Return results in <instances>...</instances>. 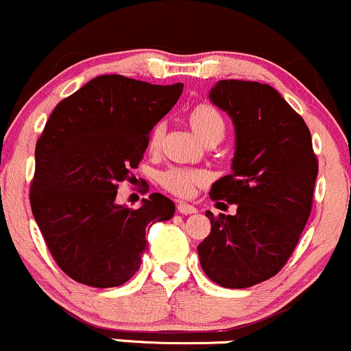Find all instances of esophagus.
<instances>
[{
    "instance_id": "obj_1",
    "label": "esophagus",
    "mask_w": 351,
    "mask_h": 351,
    "mask_svg": "<svg viewBox=\"0 0 351 351\" xmlns=\"http://www.w3.org/2000/svg\"><path fill=\"white\" fill-rule=\"evenodd\" d=\"M197 209L194 208V206L187 204V202H184V201L177 202V213H180V215H194Z\"/></svg>"
}]
</instances>
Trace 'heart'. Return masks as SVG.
I'll return each mask as SVG.
<instances>
[{"instance_id": "b5f03b06", "label": "heart", "mask_w": 351, "mask_h": 351, "mask_svg": "<svg viewBox=\"0 0 351 351\" xmlns=\"http://www.w3.org/2000/svg\"><path fill=\"white\" fill-rule=\"evenodd\" d=\"M189 121L193 130L199 135L202 142H206L208 138H213V136L223 138V135H225V120H223V114L219 113L218 108L209 103H201L197 106H194L189 113ZM162 136H164V125L157 123L152 128L149 136L150 150H157L160 147ZM206 180H208V176L202 171H194V169L186 167H171L158 176L160 186L179 197L191 196L194 193V189L197 186H201V184H204Z\"/></svg>"}]
</instances>
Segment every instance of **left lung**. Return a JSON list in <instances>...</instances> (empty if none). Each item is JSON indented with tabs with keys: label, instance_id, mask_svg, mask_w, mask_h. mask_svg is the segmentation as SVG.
I'll return each mask as SVG.
<instances>
[{
	"label": "left lung",
	"instance_id": "8db88e82",
	"mask_svg": "<svg viewBox=\"0 0 351 351\" xmlns=\"http://www.w3.org/2000/svg\"><path fill=\"white\" fill-rule=\"evenodd\" d=\"M209 99L230 114L237 147L231 174L211 186V233L197 245L213 282L245 289L276 276L294 252L313 208L317 158L308 125L272 86L223 79Z\"/></svg>",
	"mask_w": 351,
	"mask_h": 351
}]
</instances>
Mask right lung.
I'll return each instance as SVG.
<instances>
[{"instance_id":"obj_1","label":"right lung","mask_w":351,"mask_h":351,"mask_svg":"<svg viewBox=\"0 0 351 351\" xmlns=\"http://www.w3.org/2000/svg\"><path fill=\"white\" fill-rule=\"evenodd\" d=\"M182 88L99 75L60 101L47 120L35 147L32 213L57 265L75 282L125 284L149 247L147 230L174 216V202L158 193L138 209L114 199Z\"/></svg>"}]
</instances>
